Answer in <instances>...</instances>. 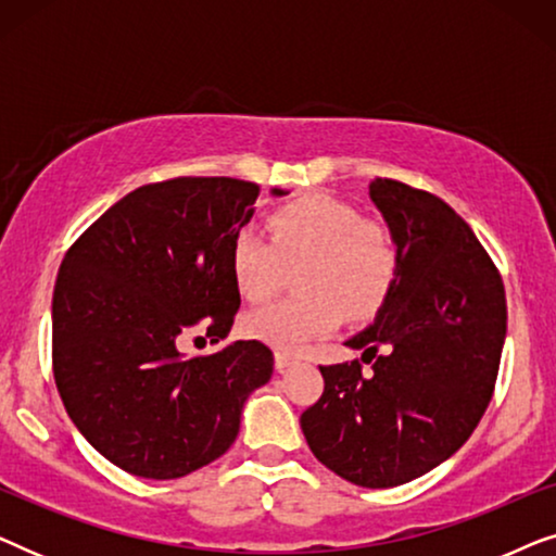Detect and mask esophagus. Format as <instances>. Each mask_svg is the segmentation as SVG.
<instances>
[{"mask_svg":"<svg viewBox=\"0 0 556 556\" xmlns=\"http://www.w3.org/2000/svg\"><path fill=\"white\" fill-rule=\"evenodd\" d=\"M291 364H293V356H288L283 352H276V369L278 371H283L286 367H291Z\"/></svg>","mask_w":556,"mask_h":556,"instance_id":"esophagus-1","label":"esophagus"}]
</instances>
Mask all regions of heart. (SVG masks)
I'll use <instances>...</instances> for the list:
<instances>
[{"label":"heart","mask_w":556,"mask_h":556,"mask_svg":"<svg viewBox=\"0 0 556 556\" xmlns=\"http://www.w3.org/2000/svg\"><path fill=\"white\" fill-rule=\"evenodd\" d=\"M265 235L242 227L230 242L232 283L245 301H265L294 270L301 295L255 308L242 331L283 354L337 329L344 314L369 321L390 299L400 250L384 225L364 219L352 202L311 192L278 204L265 217Z\"/></svg>","instance_id":"1"}]
</instances>
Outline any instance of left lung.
Instances as JSON below:
<instances>
[{
  "label": "left lung",
  "mask_w": 556,
  "mask_h": 556,
  "mask_svg": "<svg viewBox=\"0 0 556 556\" xmlns=\"http://www.w3.org/2000/svg\"><path fill=\"white\" fill-rule=\"evenodd\" d=\"M369 197L400 250L375 324L346 341L361 362L318 367L324 394L301 415L311 453L364 489H392L451 458L496 387L506 293L496 265L440 197L377 177Z\"/></svg>",
  "instance_id": "obj_1"
}]
</instances>
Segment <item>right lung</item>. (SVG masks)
<instances>
[{
  "label": "right lung",
  "instance_id": "right-lung-1",
  "mask_svg": "<svg viewBox=\"0 0 556 556\" xmlns=\"http://www.w3.org/2000/svg\"><path fill=\"white\" fill-rule=\"evenodd\" d=\"M257 194L230 177L143 185L63 257L52 375L75 428L126 473L169 481L217 460L248 394L273 375V352L255 339L192 359L177 349L189 329L212 344L230 333L240 293L227 253Z\"/></svg>",
  "mask_w": 556,
  "mask_h": 556
}]
</instances>
